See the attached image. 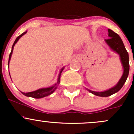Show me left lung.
Returning a JSON list of instances; mask_svg holds the SVG:
<instances>
[{
  "instance_id": "1",
  "label": "left lung",
  "mask_w": 134,
  "mask_h": 134,
  "mask_svg": "<svg viewBox=\"0 0 134 134\" xmlns=\"http://www.w3.org/2000/svg\"><path fill=\"white\" fill-rule=\"evenodd\" d=\"M108 36L109 38L108 40H105V42L109 46L111 50H112L113 52H116L119 55L120 60H121V64L122 65V68H123V74H122L121 78H120L118 83L114 87L106 90V91L97 92V91H93L87 89V91H90V93L94 94V95L102 97H109V96L111 95L114 93L118 92L122 88L124 83L126 81L130 70L129 56H128V53L126 50L122 40L120 37V36L115 32H113V30L110 29H108Z\"/></svg>"
}]
</instances>
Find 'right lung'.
Masks as SVG:
<instances>
[{"label": "right lung", "instance_id": "add662e5", "mask_svg": "<svg viewBox=\"0 0 134 134\" xmlns=\"http://www.w3.org/2000/svg\"><path fill=\"white\" fill-rule=\"evenodd\" d=\"M26 31L25 32H23V34H21L19 36L16 38L15 41H14L13 43V45H12V51H11L10 54H9V60H8V65H9V61L11 59V57H12V52H13V47H14L15 44L17 43V42L19 41L20 38L22 37L23 35H25L26 33ZM65 67H63L62 69L60 70V72H59V74L58 75V80L57 82L55 83L54 85H53L52 86H51V87H45V88H41V89H39V90H36V91H32V92H28V93H23V92H21L24 95L26 96V97H32V98H43V97H47V96L50 95L52 93H54V91L57 89L58 86L59 82H60V76H61V74H62V71L64 69ZM11 78V76H10Z\"/></svg>", "mask_w": 134, "mask_h": 134}]
</instances>
